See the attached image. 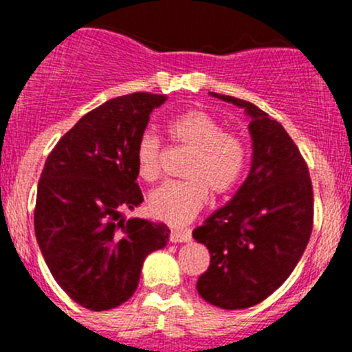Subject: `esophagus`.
Masks as SVG:
<instances>
[{"mask_svg": "<svg viewBox=\"0 0 352 352\" xmlns=\"http://www.w3.org/2000/svg\"><path fill=\"white\" fill-rule=\"evenodd\" d=\"M192 239V233L190 230H172L170 232V242L177 243V242H189Z\"/></svg>", "mask_w": 352, "mask_h": 352, "instance_id": "obj_1", "label": "esophagus"}]
</instances>
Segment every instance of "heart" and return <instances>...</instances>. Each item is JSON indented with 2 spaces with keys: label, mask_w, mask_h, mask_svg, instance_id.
Segmentation results:
<instances>
[{
  "label": "heart",
  "mask_w": 352,
  "mask_h": 352,
  "mask_svg": "<svg viewBox=\"0 0 352 352\" xmlns=\"http://www.w3.org/2000/svg\"><path fill=\"white\" fill-rule=\"evenodd\" d=\"M170 140L192 150L184 168L187 180L166 182L151 192L148 209L151 216L172 226H182L196 218L214 196L232 192L242 180L247 166V146L239 134L223 129V124L204 110L192 109L166 122ZM138 175L155 182L162 175V144L151 131L136 143Z\"/></svg>",
  "instance_id": "heart-1"
}]
</instances>
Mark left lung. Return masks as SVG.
<instances>
[{"mask_svg":"<svg viewBox=\"0 0 352 352\" xmlns=\"http://www.w3.org/2000/svg\"><path fill=\"white\" fill-rule=\"evenodd\" d=\"M212 97L252 117V168L235 197L212 212L192 236L211 254L197 291L225 310L254 307L289 278L314 228V189L300 150L278 120L247 100Z\"/></svg>","mask_w":352,"mask_h":352,"instance_id":"1","label":"left lung"}]
</instances>
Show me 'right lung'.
Segmentation results:
<instances>
[{"label": "right lung", "mask_w": 352, "mask_h": 352, "mask_svg": "<svg viewBox=\"0 0 352 352\" xmlns=\"http://www.w3.org/2000/svg\"><path fill=\"white\" fill-rule=\"evenodd\" d=\"M165 95L131 94L85 113L45 160L34 226L49 271L81 307L104 311L129 300L148 254L168 226L120 219L143 202L134 151Z\"/></svg>", "instance_id": "obj_1"}]
</instances>
